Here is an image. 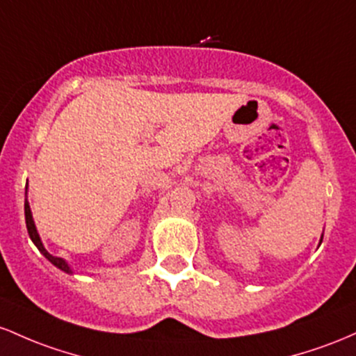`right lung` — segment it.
I'll return each mask as SVG.
<instances>
[{"instance_id":"add662e5","label":"right lung","mask_w":356,"mask_h":356,"mask_svg":"<svg viewBox=\"0 0 356 356\" xmlns=\"http://www.w3.org/2000/svg\"><path fill=\"white\" fill-rule=\"evenodd\" d=\"M25 220H26V229H28V235H30L31 242L37 245V249L42 252L43 255H45L47 259L54 264L55 267H58L60 270H63V273L67 274H74V270H72V267L69 266V262L65 261V259L62 257H55V255H51L49 250L45 249V245H43L42 238H40L38 235V230L37 227H35V222H33V215H31V210H30V203H28V200H25Z\"/></svg>"}]
</instances>
